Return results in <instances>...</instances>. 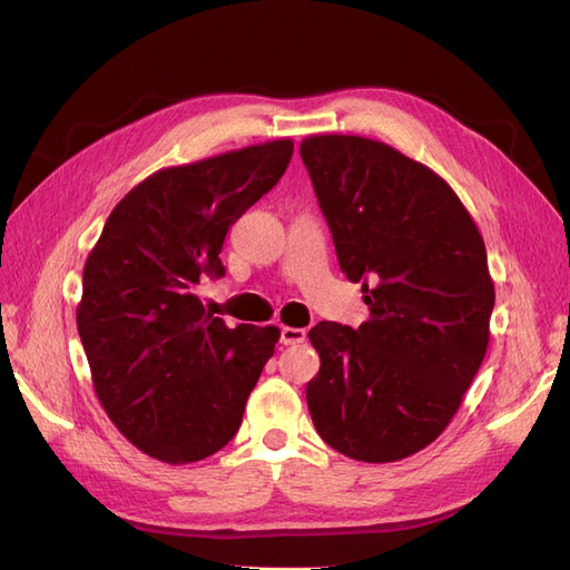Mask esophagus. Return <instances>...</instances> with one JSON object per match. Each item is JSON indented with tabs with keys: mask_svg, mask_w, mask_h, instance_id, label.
I'll return each mask as SVG.
<instances>
[{
	"mask_svg": "<svg viewBox=\"0 0 570 570\" xmlns=\"http://www.w3.org/2000/svg\"><path fill=\"white\" fill-rule=\"evenodd\" d=\"M306 340V331L304 327H289V325H283L281 327V344H302Z\"/></svg>",
	"mask_w": 570,
	"mask_h": 570,
	"instance_id": "esophagus-1",
	"label": "esophagus"
}]
</instances>
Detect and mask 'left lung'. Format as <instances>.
<instances>
[{
    "label": "left lung",
    "instance_id": "left-lung-1",
    "mask_svg": "<svg viewBox=\"0 0 570 570\" xmlns=\"http://www.w3.org/2000/svg\"><path fill=\"white\" fill-rule=\"evenodd\" d=\"M337 262L371 318L308 331L321 371L306 385L318 435L387 463L435 442L485 358L494 283L471 214L435 170L358 135L299 145Z\"/></svg>",
    "mask_w": 570,
    "mask_h": 570
}]
</instances>
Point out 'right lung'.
<instances>
[{
	"instance_id": "add662e5",
	"label": "right lung",
	"mask_w": 570,
	"mask_h": 570,
	"mask_svg": "<svg viewBox=\"0 0 570 570\" xmlns=\"http://www.w3.org/2000/svg\"><path fill=\"white\" fill-rule=\"evenodd\" d=\"M292 140L161 168L105 223L82 271L76 321L111 423L166 463L226 446L281 331L206 314L204 278H220L223 239L281 180Z\"/></svg>"
}]
</instances>
